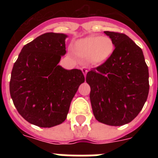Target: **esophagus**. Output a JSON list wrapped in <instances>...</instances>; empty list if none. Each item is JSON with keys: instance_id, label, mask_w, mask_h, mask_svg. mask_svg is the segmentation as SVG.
Returning <instances> with one entry per match:
<instances>
[{"instance_id": "34e87169", "label": "esophagus", "mask_w": 158, "mask_h": 158, "mask_svg": "<svg viewBox=\"0 0 158 158\" xmlns=\"http://www.w3.org/2000/svg\"><path fill=\"white\" fill-rule=\"evenodd\" d=\"M81 70H82V72L84 73V76H86L87 73H88V69H87L86 68H84V67H83V68H82V69H81Z\"/></svg>"}]
</instances>
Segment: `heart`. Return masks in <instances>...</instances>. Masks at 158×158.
Segmentation results:
<instances>
[{
	"mask_svg": "<svg viewBox=\"0 0 158 158\" xmlns=\"http://www.w3.org/2000/svg\"><path fill=\"white\" fill-rule=\"evenodd\" d=\"M75 49L82 56H89L94 64H102L111 56L115 50V44L109 37L91 35L78 41Z\"/></svg>",
	"mask_w": 158,
	"mask_h": 158,
	"instance_id": "obj_1",
	"label": "heart"
}]
</instances>
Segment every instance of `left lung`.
I'll return each instance as SVG.
<instances>
[{
    "label": "left lung",
    "instance_id": "8db88e82",
    "mask_svg": "<svg viewBox=\"0 0 158 158\" xmlns=\"http://www.w3.org/2000/svg\"><path fill=\"white\" fill-rule=\"evenodd\" d=\"M115 44L111 56L88 72L90 101L97 120L111 126L132 121L147 101L148 68L142 49L124 33L105 31Z\"/></svg>",
    "mask_w": 158,
    "mask_h": 158
}]
</instances>
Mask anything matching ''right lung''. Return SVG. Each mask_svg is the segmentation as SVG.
<instances>
[{"label":"right lung","mask_w":158,"mask_h":158,"mask_svg":"<svg viewBox=\"0 0 158 158\" xmlns=\"http://www.w3.org/2000/svg\"><path fill=\"white\" fill-rule=\"evenodd\" d=\"M63 33H47L23 46L14 64L10 93L21 116L43 128L64 122L79 85L80 69L58 65L66 53Z\"/></svg>","instance_id":"1"}]
</instances>
